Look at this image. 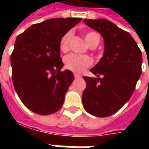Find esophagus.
I'll use <instances>...</instances> for the list:
<instances>
[{"label": "esophagus", "mask_w": 149, "mask_h": 149, "mask_svg": "<svg viewBox=\"0 0 149 149\" xmlns=\"http://www.w3.org/2000/svg\"><path fill=\"white\" fill-rule=\"evenodd\" d=\"M74 77H75V78H81V75L77 74V73H75Z\"/></svg>", "instance_id": "34e87169"}]
</instances>
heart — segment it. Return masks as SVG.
Returning <instances> with one entry per match:
<instances>
[{
    "label": "heart",
    "instance_id": "1",
    "mask_svg": "<svg viewBox=\"0 0 149 149\" xmlns=\"http://www.w3.org/2000/svg\"><path fill=\"white\" fill-rule=\"evenodd\" d=\"M72 37L71 32H68L62 37L60 42V49L62 52H67L69 49V42ZM84 40L89 47L93 45H98L100 41V37L93 32H88L84 34ZM93 65V60L88 56L77 55L72 53L66 56L65 58V68L70 71L81 73L85 68H88Z\"/></svg>",
    "mask_w": 149,
    "mask_h": 149
}]
</instances>
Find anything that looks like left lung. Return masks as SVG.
<instances>
[{
  "label": "left lung",
  "mask_w": 149,
  "mask_h": 149,
  "mask_svg": "<svg viewBox=\"0 0 149 149\" xmlns=\"http://www.w3.org/2000/svg\"><path fill=\"white\" fill-rule=\"evenodd\" d=\"M104 38V52L90 71L97 78L84 77V109L97 117L113 115L133 93L141 75L142 53L129 33L106 19L84 20Z\"/></svg>",
  "instance_id": "obj_1"
}]
</instances>
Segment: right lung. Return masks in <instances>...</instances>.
<instances>
[{"label": "right lung", "mask_w": 149, "mask_h": 149, "mask_svg": "<svg viewBox=\"0 0 149 149\" xmlns=\"http://www.w3.org/2000/svg\"><path fill=\"white\" fill-rule=\"evenodd\" d=\"M82 18H53L33 24L18 35L11 54L13 84L21 102L32 112L49 115L63 105L74 80L60 56L62 37Z\"/></svg>", "instance_id": "obj_1"}]
</instances>
